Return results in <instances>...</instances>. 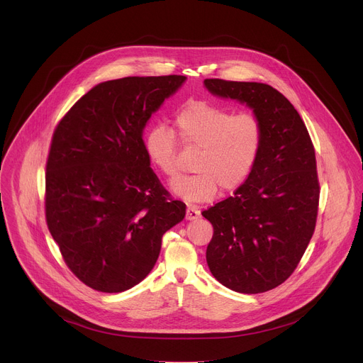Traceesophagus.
<instances>
[{
  "mask_svg": "<svg viewBox=\"0 0 363 363\" xmlns=\"http://www.w3.org/2000/svg\"><path fill=\"white\" fill-rule=\"evenodd\" d=\"M199 210L198 208H195V206H188L186 208V220L188 221H192V220H196V218H199Z\"/></svg>",
  "mask_w": 363,
  "mask_h": 363,
  "instance_id": "obj_1",
  "label": "esophagus"
}]
</instances>
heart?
<instances>
[{"instance_id": "heart-1", "label": "heart", "mask_w": 363, "mask_h": 363, "mask_svg": "<svg viewBox=\"0 0 363 363\" xmlns=\"http://www.w3.org/2000/svg\"><path fill=\"white\" fill-rule=\"evenodd\" d=\"M175 133L185 147L198 149L194 161L196 174L171 184L172 192L186 202L213 199L220 186L238 188L250 175L262 149V123L251 113L231 111L208 101H192L175 119ZM149 161L167 178H174L178 146L174 132L160 125L145 139Z\"/></svg>"}]
</instances>
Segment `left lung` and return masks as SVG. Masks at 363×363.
I'll use <instances>...</instances> for the list:
<instances>
[{
  "label": "left lung",
  "instance_id": "1",
  "mask_svg": "<svg viewBox=\"0 0 363 363\" xmlns=\"http://www.w3.org/2000/svg\"><path fill=\"white\" fill-rule=\"evenodd\" d=\"M203 86L248 106L263 129L248 178L202 213L214 227L206 263L223 286L263 293L291 276L313 235L320 192L313 143L294 106L272 86L221 79Z\"/></svg>",
  "mask_w": 363,
  "mask_h": 363
}]
</instances>
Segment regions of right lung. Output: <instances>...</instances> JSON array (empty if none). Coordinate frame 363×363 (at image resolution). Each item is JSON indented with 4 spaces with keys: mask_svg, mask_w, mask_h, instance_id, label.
Returning <instances> with one entry per match:
<instances>
[{
    "mask_svg": "<svg viewBox=\"0 0 363 363\" xmlns=\"http://www.w3.org/2000/svg\"><path fill=\"white\" fill-rule=\"evenodd\" d=\"M185 76L96 84L57 125L45 174V220L86 286L121 293L157 263L162 235L185 217L150 168L143 129Z\"/></svg>",
    "mask_w": 363,
    "mask_h": 363,
    "instance_id": "add662e5",
    "label": "right lung"
}]
</instances>
